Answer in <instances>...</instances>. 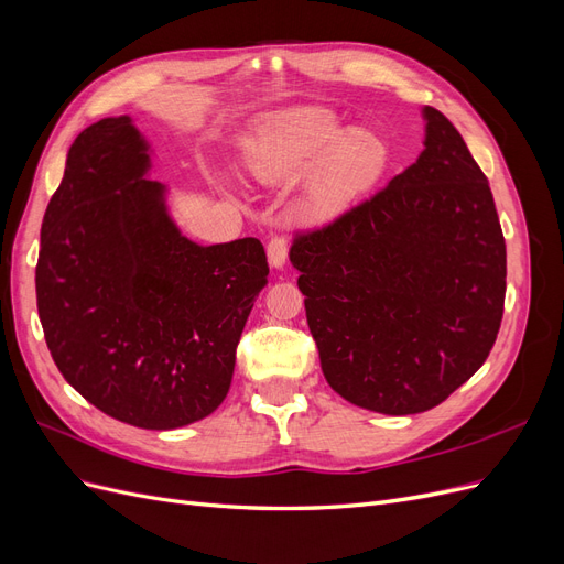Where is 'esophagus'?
Returning a JSON list of instances; mask_svg holds the SVG:
<instances>
[{"mask_svg":"<svg viewBox=\"0 0 564 564\" xmlns=\"http://www.w3.org/2000/svg\"><path fill=\"white\" fill-rule=\"evenodd\" d=\"M268 261H270V265H275V268H282L284 265V261H286V253H289V240H286V235H282V232H275L268 240Z\"/></svg>","mask_w":564,"mask_h":564,"instance_id":"34e87169","label":"esophagus"}]
</instances>
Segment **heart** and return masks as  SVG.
Returning <instances> with one entry per match:
<instances>
[{
    "mask_svg": "<svg viewBox=\"0 0 564 564\" xmlns=\"http://www.w3.org/2000/svg\"><path fill=\"white\" fill-rule=\"evenodd\" d=\"M386 158L388 150L379 135L360 129L344 133L334 112L301 108L282 115L256 141L249 166L261 181H284L317 161L311 176L313 207L334 214L379 178Z\"/></svg>",
    "mask_w": 564,
    "mask_h": 564,
    "instance_id": "1",
    "label": "heart"
}]
</instances>
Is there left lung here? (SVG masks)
<instances>
[{"instance_id": "obj_1", "label": "left lung", "mask_w": 564, "mask_h": 564, "mask_svg": "<svg viewBox=\"0 0 564 564\" xmlns=\"http://www.w3.org/2000/svg\"><path fill=\"white\" fill-rule=\"evenodd\" d=\"M425 150L381 191L299 230L305 317L324 379L390 416L429 412L480 369L506 299L489 181L449 119L425 108Z\"/></svg>"}]
</instances>
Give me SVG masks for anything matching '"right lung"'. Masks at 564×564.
Segmentation results:
<instances>
[{
    "mask_svg": "<svg viewBox=\"0 0 564 564\" xmlns=\"http://www.w3.org/2000/svg\"><path fill=\"white\" fill-rule=\"evenodd\" d=\"M145 169L129 117L77 135L44 212L35 286L63 379L117 421L169 431L226 400L268 259L256 237L187 240Z\"/></svg>",
    "mask_w": 564,
    "mask_h": 564,
    "instance_id": "right-lung-1",
    "label": "right lung"
}]
</instances>
